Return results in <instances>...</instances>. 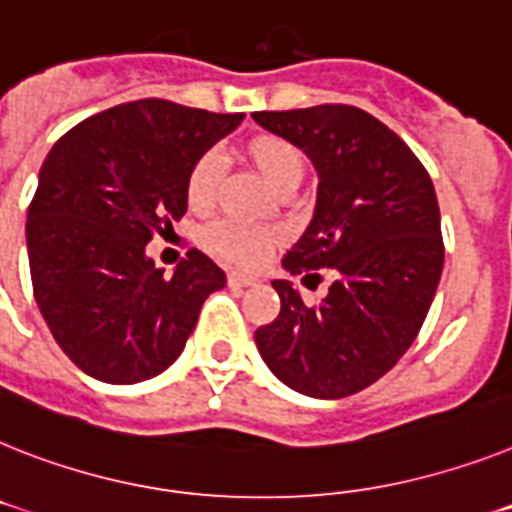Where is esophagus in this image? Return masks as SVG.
Here are the masks:
<instances>
[{
	"instance_id": "esophagus-1",
	"label": "esophagus",
	"mask_w": 512,
	"mask_h": 512,
	"mask_svg": "<svg viewBox=\"0 0 512 512\" xmlns=\"http://www.w3.org/2000/svg\"><path fill=\"white\" fill-rule=\"evenodd\" d=\"M226 281H229V286H255L257 278L244 276V273H236V270H231L229 276H226Z\"/></svg>"
}]
</instances>
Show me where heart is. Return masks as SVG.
<instances>
[{
  "label": "heart",
  "instance_id": "b5f03b06",
  "mask_svg": "<svg viewBox=\"0 0 512 512\" xmlns=\"http://www.w3.org/2000/svg\"><path fill=\"white\" fill-rule=\"evenodd\" d=\"M242 158L263 176L278 192H291L304 176V153L289 137L276 132H260L242 143ZM223 179V161L216 150H205L192 161L184 179V197L195 213H205L216 205ZM281 242L276 229L265 226H244L234 221H218L208 226L203 244L221 260L242 268H255L270 255V249Z\"/></svg>",
  "mask_w": 512,
  "mask_h": 512
}]
</instances>
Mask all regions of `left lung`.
<instances>
[{"instance_id":"left-lung-1","label":"left lung","mask_w":512,"mask_h":512,"mask_svg":"<svg viewBox=\"0 0 512 512\" xmlns=\"http://www.w3.org/2000/svg\"><path fill=\"white\" fill-rule=\"evenodd\" d=\"M257 124L289 137L315 163V216L281 263L289 273L336 281L304 304L273 281L281 312L255 330L270 372L312 398H346L395 367L440 283L445 244L427 169L390 127L346 103L255 111Z\"/></svg>"}]
</instances>
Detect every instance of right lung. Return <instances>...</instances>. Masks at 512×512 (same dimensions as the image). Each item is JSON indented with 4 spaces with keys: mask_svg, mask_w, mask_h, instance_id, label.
I'll return each mask as SVG.
<instances>
[{
    "mask_svg": "<svg viewBox=\"0 0 512 512\" xmlns=\"http://www.w3.org/2000/svg\"><path fill=\"white\" fill-rule=\"evenodd\" d=\"M242 119L143 98L83 119L49 150L25 223L30 281L51 336L85 375L111 385L161 375L226 286L200 249L163 276L145 244L174 231L192 161Z\"/></svg>",
    "mask_w": 512,
    "mask_h": 512,
    "instance_id": "obj_1",
    "label": "right lung"
}]
</instances>
